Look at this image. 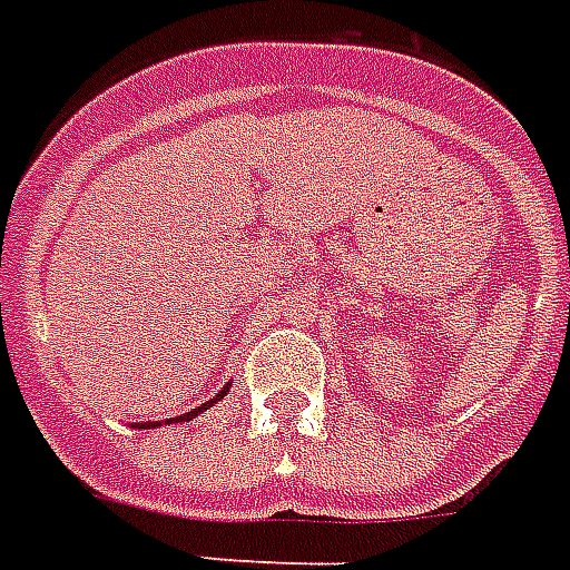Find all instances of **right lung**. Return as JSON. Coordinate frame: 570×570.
<instances>
[{
    "mask_svg": "<svg viewBox=\"0 0 570 570\" xmlns=\"http://www.w3.org/2000/svg\"><path fill=\"white\" fill-rule=\"evenodd\" d=\"M224 393H227V390H222V393H218V399L224 396ZM213 405V399H209V402H204V405H197L195 411H189V414H183V416H177V420H174V423H189V420H195L197 414H200V411H206V407ZM145 425H156V423H138L136 429H145Z\"/></svg>",
    "mask_w": 570,
    "mask_h": 570,
    "instance_id": "obj_1",
    "label": "right lung"
}]
</instances>
